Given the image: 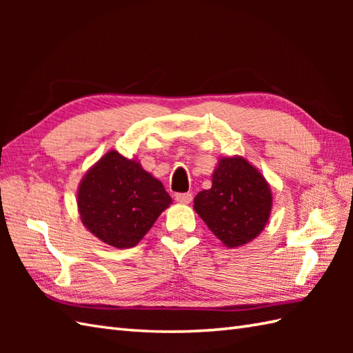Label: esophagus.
Instances as JSON below:
<instances>
[{"instance_id":"obj_1","label":"esophagus","mask_w":353,"mask_h":353,"mask_svg":"<svg viewBox=\"0 0 353 353\" xmlns=\"http://www.w3.org/2000/svg\"><path fill=\"white\" fill-rule=\"evenodd\" d=\"M174 200L177 201V203L188 205V203H191V200H192V194L191 192H179L174 196Z\"/></svg>"}]
</instances>
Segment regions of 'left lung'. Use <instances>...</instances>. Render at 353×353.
<instances>
[{"mask_svg": "<svg viewBox=\"0 0 353 353\" xmlns=\"http://www.w3.org/2000/svg\"><path fill=\"white\" fill-rule=\"evenodd\" d=\"M211 181V188L194 199V211L228 249L253 241L265 229L273 208L264 174L243 156H223Z\"/></svg>", "mask_w": 353, "mask_h": 353, "instance_id": "obj_1", "label": "left lung"}]
</instances>
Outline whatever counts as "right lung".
<instances>
[{
	"label": "right lung",
	"mask_w": 353,
	"mask_h": 353,
	"mask_svg": "<svg viewBox=\"0 0 353 353\" xmlns=\"http://www.w3.org/2000/svg\"><path fill=\"white\" fill-rule=\"evenodd\" d=\"M171 203L161 181L117 150H109L85 172L77 190L83 226L117 249L137 245Z\"/></svg>",
	"instance_id": "right-lung-1"
}]
</instances>
